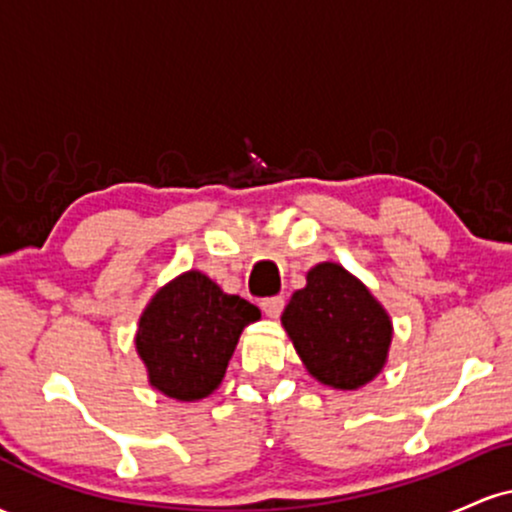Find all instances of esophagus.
Here are the masks:
<instances>
[{"label":"esophagus","instance_id":"34e87169","mask_svg":"<svg viewBox=\"0 0 512 512\" xmlns=\"http://www.w3.org/2000/svg\"><path fill=\"white\" fill-rule=\"evenodd\" d=\"M260 305H262V313H264V315L272 317V320H276V317L281 315V310H284V298H281V296L264 298V301H262Z\"/></svg>","mask_w":512,"mask_h":512}]
</instances>
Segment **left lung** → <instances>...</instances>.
<instances>
[{
  "mask_svg": "<svg viewBox=\"0 0 512 512\" xmlns=\"http://www.w3.org/2000/svg\"><path fill=\"white\" fill-rule=\"evenodd\" d=\"M281 325L317 383L358 390L383 373L392 320L368 286L337 262H320L291 296Z\"/></svg>",
  "mask_w": 512,
  "mask_h": 512,
  "instance_id": "1",
  "label": "left lung"
}]
</instances>
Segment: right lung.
<instances>
[{
	"mask_svg": "<svg viewBox=\"0 0 512 512\" xmlns=\"http://www.w3.org/2000/svg\"><path fill=\"white\" fill-rule=\"evenodd\" d=\"M262 317L260 308L223 293L190 269L161 286L139 315L134 346L149 385L178 402H197L221 385L240 334Z\"/></svg>",
	"mask_w": 512,
	"mask_h": 512,
	"instance_id": "obj_1",
	"label": "right lung"
}]
</instances>
